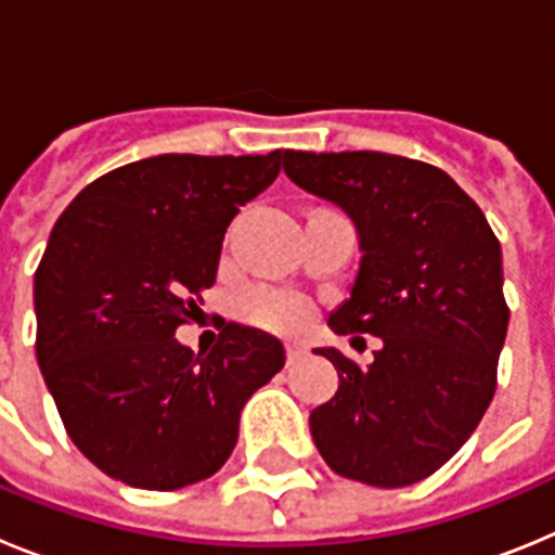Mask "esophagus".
<instances>
[{
  "instance_id": "1",
  "label": "esophagus",
  "mask_w": 555,
  "mask_h": 555,
  "mask_svg": "<svg viewBox=\"0 0 555 555\" xmlns=\"http://www.w3.org/2000/svg\"><path fill=\"white\" fill-rule=\"evenodd\" d=\"M286 356H288V364H297L302 356H306V347L297 345V341H292V345L286 347Z\"/></svg>"
}]
</instances>
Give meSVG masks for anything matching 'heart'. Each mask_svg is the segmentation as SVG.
<instances>
[{
  "instance_id": "obj_1",
  "label": "heart",
  "mask_w": 555,
  "mask_h": 555,
  "mask_svg": "<svg viewBox=\"0 0 555 555\" xmlns=\"http://www.w3.org/2000/svg\"><path fill=\"white\" fill-rule=\"evenodd\" d=\"M235 308L244 322L267 327V331H297L311 317V306L306 297L269 286L244 288Z\"/></svg>"
}]
</instances>
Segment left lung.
<instances>
[{
    "instance_id": "left-lung-1",
    "label": "left lung",
    "mask_w": 555,
    "mask_h": 555,
    "mask_svg": "<svg viewBox=\"0 0 555 555\" xmlns=\"http://www.w3.org/2000/svg\"><path fill=\"white\" fill-rule=\"evenodd\" d=\"M281 160L358 230L356 281L327 327L380 338L370 366L313 350L338 372V391L308 420L313 444L345 478L411 487L459 453L492 403L508 331L500 242L459 183L423 160L294 150Z\"/></svg>"
}]
</instances>
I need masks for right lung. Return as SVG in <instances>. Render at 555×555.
<instances>
[{"label": "right lung", "mask_w": 555, "mask_h": 555, "mask_svg": "<svg viewBox=\"0 0 555 555\" xmlns=\"http://www.w3.org/2000/svg\"><path fill=\"white\" fill-rule=\"evenodd\" d=\"M281 175L269 155H155L72 199L33 286L36 356L72 442L135 489L189 487L233 453L238 416L286 364L281 338L228 322L210 352L175 338L217 283L238 205Z\"/></svg>", "instance_id": "add662e5"}]
</instances>
